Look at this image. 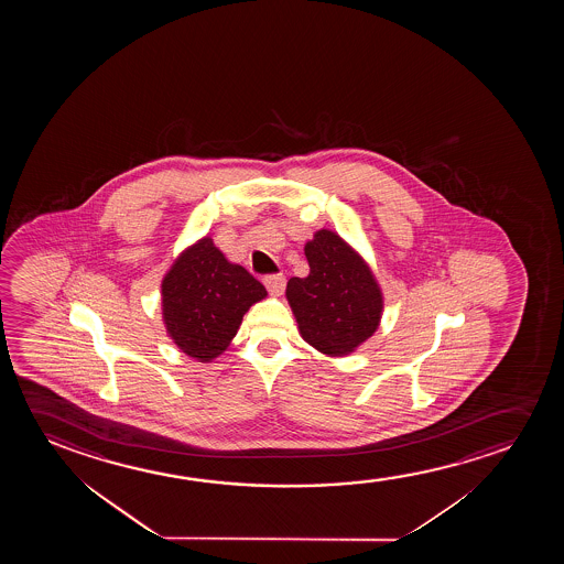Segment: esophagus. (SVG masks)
Segmentation results:
<instances>
[{
  "mask_svg": "<svg viewBox=\"0 0 564 564\" xmlns=\"http://www.w3.org/2000/svg\"><path fill=\"white\" fill-rule=\"evenodd\" d=\"M263 283H265V289L270 291L271 296H281L285 291L286 279L283 273H275V275H268L263 279Z\"/></svg>",
  "mask_w": 564,
  "mask_h": 564,
  "instance_id": "obj_1",
  "label": "esophagus"
}]
</instances>
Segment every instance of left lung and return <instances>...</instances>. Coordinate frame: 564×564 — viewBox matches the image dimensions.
Masks as SVG:
<instances>
[{"mask_svg":"<svg viewBox=\"0 0 564 564\" xmlns=\"http://www.w3.org/2000/svg\"><path fill=\"white\" fill-rule=\"evenodd\" d=\"M304 254L308 278L286 283L302 339L324 355H350L378 329L383 314L378 281L362 256L329 229H319Z\"/></svg>","mask_w":564,"mask_h":564,"instance_id":"left-lung-1","label":"left lung"}]
</instances>
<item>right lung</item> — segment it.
<instances>
[{
  "mask_svg": "<svg viewBox=\"0 0 564 564\" xmlns=\"http://www.w3.org/2000/svg\"><path fill=\"white\" fill-rule=\"evenodd\" d=\"M265 296L258 279L204 237L181 252L163 278V324L185 355L209 362L227 350L242 316Z\"/></svg>",
  "mask_w": 564,
  "mask_h": 564,
  "instance_id": "add662e5",
  "label": "right lung"
}]
</instances>
